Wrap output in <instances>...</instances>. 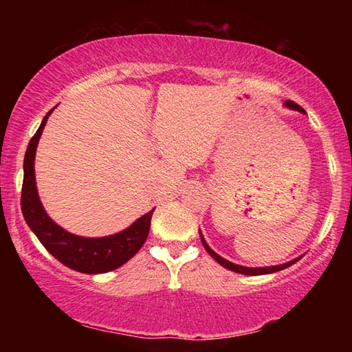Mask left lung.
I'll use <instances>...</instances> for the list:
<instances>
[{
	"mask_svg": "<svg viewBox=\"0 0 352 352\" xmlns=\"http://www.w3.org/2000/svg\"><path fill=\"white\" fill-rule=\"evenodd\" d=\"M285 107H289V109L292 110H296V111H301V113H306L305 109L302 107H300L298 104H295L294 100H285L284 102ZM200 239H201V243H204V247L206 248V252L210 253V256L212 259H216L220 265L225 267V269H228L231 272H236V273H242V275H250V276H258V275H267V273H275V272H279V270H284L287 269V267H290L292 264H295L296 261H300V258H296L294 261L290 262H285V264H281V265H272V267H243V265H237V264H233V262L226 261L223 259L222 256H219L216 252H214L212 248H210V245H208L204 234L200 233Z\"/></svg>",
	"mask_w": 352,
	"mask_h": 352,
	"instance_id": "1",
	"label": "left lung"
}]
</instances>
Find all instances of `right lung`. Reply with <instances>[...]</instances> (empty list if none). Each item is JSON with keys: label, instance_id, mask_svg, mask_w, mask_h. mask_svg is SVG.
<instances>
[{"label": "right lung", "instance_id": "1", "mask_svg": "<svg viewBox=\"0 0 352 352\" xmlns=\"http://www.w3.org/2000/svg\"><path fill=\"white\" fill-rule=\"evenodd\" d=\"M52 110L46 113L38 130L29 141L25 155V164H23L25 177H23L21 188L23 217H25L29 228L34 231V234L38 237V241L43 243V247L63 265L76 272L88 273V275L111 272L126 264L129 259H132L138 253V250L147 239L148 230H151V219L155 210L135 220L129 228L104 237H82L71 234L47 216L38 199L34 162L38 140Z\"/></svg>", "mask_w": 352, "mask_h": 352}]
</instances>
